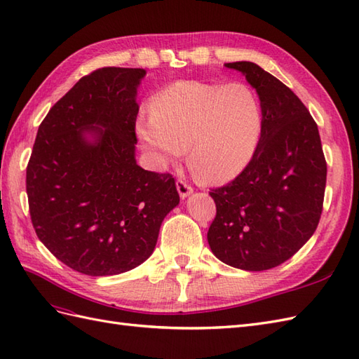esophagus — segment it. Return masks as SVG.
Returning <instances> with one entry per match:
<instances>
[{
	"mask_svg": "<svg viewBox=\"0 0 359 359\" xmlns=\"http://www.w3.org/2000/svg\"><path fill=\"white\" fill-rule=\"evenodd\" d=\"M176 187H177V192H179V196H180V198H187L188 196H191L192 194V188L188 185V183L185 182V180H177L176 182Z\"/></svg>",
	"mask_w": 359,
	"mask_h": 359,
	"instance_id": "obj_1",
	"label": "esophagus"
}]
</instances>
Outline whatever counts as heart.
Masks as SVG:
<instances>
[{"mask_svg": "<svg viewBox=\"0 0 359 359\" xmlns=\"http://www.w3.org/2000/svg\"><path fill=\"white\" fill-rule=\"evenodd\" d=\"M137 140L159 167L182 158L210 185L233 180L247 168L262 135V107L244 83L177 81L151 103V116L136 121Z\"/></svg>", "mask_w": 359, "mask_h": 359, "instance_id": "b5f03b06", "label": "heart"}]
</instances>
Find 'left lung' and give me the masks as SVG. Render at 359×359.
Segmentation results:
<instances>
[{
  "label": "left lung",
  "mask_w": 359,
  "mask_h": 359,
  "mask_svg": "<svg viewBox=\"0 0 359 359\" xmlns=\"http://www.w3.org/2000/svg\"><path fill=\"white\" fill-rule=\"evenodd\" d=\"M259 97L262 135L252 162L209 192L217 217L208 243L217 258L245 271L278 267L314 235L323 208L326 161L309 110L253 62L226 63Z\"/></svg>",
  "instance_id": "left-lung-1"
}]
</instances>
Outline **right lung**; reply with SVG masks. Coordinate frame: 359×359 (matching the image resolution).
I'll use <instances>...</instances> for the list:
<instances>
[{
  "label": "right lung",
  "mask_w": 359,
  "mask_h": 359,
  "mask_svg": "<svg viewBox=\"0 0 359 359\" xmlns=\"http://www.w3.org/2000/svg\"><path fill=\"white\" fill-rule=\"evenodd\" d=\"M142 68H101L80 79L39 126L27 167L32 223L69 269L114 276L151 256L179 205L170 174L136 163Z\"/></svg>",
  "instance_id": "add662e5"
}]
</instances>
